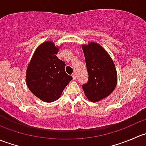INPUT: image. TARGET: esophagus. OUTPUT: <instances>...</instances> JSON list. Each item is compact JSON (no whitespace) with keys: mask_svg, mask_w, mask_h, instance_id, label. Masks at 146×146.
<instances>
[{"mask_svg":"<svg viewBox=\"0 0 146 146\" xmlns=\"http://www.w3.org/2000/svg\"><path fill=\"white\" fill-rule=\"evenodd\" d=\"M72 77H73V80H76V75L73 74V75H72Z\"/></svg>","mask_w":146,"mask_h":146,"instance_id":"34e87169","label":"esophagus"}]
</instances>
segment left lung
<instances>
[{
  "instance_id": "left-lung-1",
  "label": "left lung",
  "mask_w": 146,
  "mask_h": 146,
  "mask_svg": "<svg viewBox=\"0 0 146 146\" xmlns=\"http://www.w3.org/2000/svg\"><path fill=\"white\" fill-rule=\"evenodd\" d=\"M88 73V81L82 89L90 101H100L117 86V74L112 59L102 46L95 42L82 45Z\"/></svg>"
}]
</instances>
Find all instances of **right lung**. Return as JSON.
<instances>
[{"label":"right lung","instance_id":"add662e5","mask_svg":"<svg viewBox=\"0 0 146 146\" xmlns=\"http://www.w3.org/2000/svg\"><path fill=\"white\" fill-rule=\"evenodd\" d=\"M58 51L52 42H44L36 48L27 69L28 88L46 102L57 100L73 79L65 71L66 64L56 56Z\"/></svg>","mask_w":146,"mask_h":146}]
</instances>
